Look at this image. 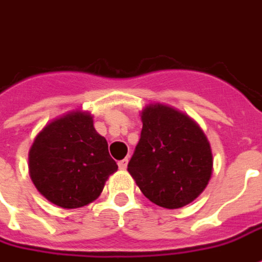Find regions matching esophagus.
Segmentation results:
<instances>
[{
    "label": "esophagus",
    "mask_w": 262,
    "mask_h": 262,
    "mask_svg": "<svg viewBox=\"0 0 262 262\" xmlns=\"http://www.w3.org/2000/svg\"><path fill=\"white\" fill-rule=\"evenodd\" d=\"M127 159H123V160H120V162L118 163V166H119V169L120 170H126V167H127Z\"/></svg>",
    "instance_id": "esophagus-1"
}]
</instances>
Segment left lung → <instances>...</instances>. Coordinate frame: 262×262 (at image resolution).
I'll return each instance as SVG.
<instances>
[{
  "instance_id": "left-lung-1",
  "label": "left lung",
  "mask_w": 262,
  "mask_h": 262,
  "mask_svg": "<svg viewBox=\"0 0 262 262\" xmlns=\"http://www.w3.org/2000/svg\"><path fill=\"white\" fill-rule=\"evenodd\" d=\"M127 170L144 197L164 208L197 199L211 177L213 156L204 133L169 106L149 105Z\"/></svg>"
}]
</instances>
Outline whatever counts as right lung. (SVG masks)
Listing matches in <instances>:
<instances>
[{"mask_svg": "<svg viewBox=\"0 0 262 262\" xmlns=\"http://www.w3.org/2000/svg\"><path fill=\"white\" fill-rule=\"evenodd\" d=\"M118 170L105 137L91 115L72 112L51 122L29 150V174L45 199L62 208L96 200L107 177Z\"/></svg>", "mask_w": 262, "mask_h": 262, "instance_id": "right-lung-1", "label": "right lung"}]
</instances>
